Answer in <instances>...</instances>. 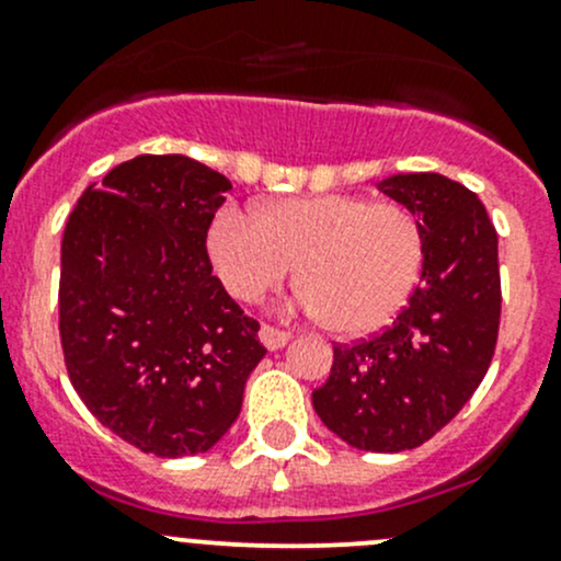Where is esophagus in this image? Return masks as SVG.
Listing matches in <instances>:
<instances>
[{
  "mask_svg": "<svg viewBox=\"0 0 561 561\" xmlns=\"http://www.w3.org/2000/svg\"><path fill=\"white\" fill-rule=\"evenodd\" d=\"M257 335H261V344L271 352L282 350V346H287V341H290V333H287V330L271 328V325H261V333Z\"/></svg>",
  "mask_w": 561,
  "mask_h": 561,
  "instance_id": "1",
  "label": "esophagus"
}]
</instances>
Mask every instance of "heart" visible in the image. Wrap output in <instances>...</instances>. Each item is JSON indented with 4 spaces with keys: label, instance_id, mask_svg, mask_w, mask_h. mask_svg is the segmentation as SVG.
<instances>
[{
    "label": "heart",
    "instance_id": "heart-1",
    "mask_svg": "<svg viewBox=\"0 0 561 561\" xmlns=\"http://www.w3.org/2000/svg\"><path fill=\"white\" fill-rule=\"evenodd\" d=\"M209 255L228 293L261 300L300 265V304L339 335L387 328L424 265L422 222L409 206L368 196L279 198L255 217L226 206L209 228Z\"/></svg>",
    "mask_w": 561,
    "mask_h": 561
}]
</instances>
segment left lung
I'll return each mask as SVG.
<instances>
[{
	"label": "left lung",
	"mask_w": 561,
	"mask_h": 561,
	"mask_svg": "<svg viewBox=\"0 0 561 561\" xmlns=\"http://www.w3.org/2000/svg\"><path fill=\"white\" fill-rule=\"evenodd\" d=\"M379 191L422 222V279L374 339L333 346L317 416L363 451H405L459 414L492 363L500 328L497 231L473 191L444 174H392Z\"/></svg>",
	"instance_id": "obj_1"
}]
</instances>
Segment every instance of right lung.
Returning <instances> with one entry per match:
<instances>
[{
    "label": "right lung",
    "instance_id": "add662e5",
    "mask_svg": "<svg viewBox=\"0 0 561 561\" xmlns=\"http://www.w3.org/2000/svg\"><path fill=\"white\" fill-rule=\"evenodd\" d=\"M231 182L187 156H137L88 187L61 239L64 363L93 416L156 457L209 451L265 350L211 274Z\"/></svg>",
    "mask_w": 561,
    "mask_h": 561
}]
</instances>
